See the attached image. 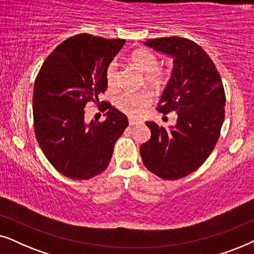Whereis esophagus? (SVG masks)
Returning <instances> with one entry per match:
<instances>
[{
  "mask_svg": "<svg viewBox=\"0 0 254 254\" xmlns=\"http://www.w3.org/2000/svg\"><path fill=\"white\" fill-rule=\"evenodd\" d=\"M137 123H139L137 120H133V118H129V124L130 125H136Z\"/></svg>",
  "mask_w": 254,
  "mask_h": 254,
  "instance_id": "esophagus-1",
  "label": "esophagus"
}]
</instances>
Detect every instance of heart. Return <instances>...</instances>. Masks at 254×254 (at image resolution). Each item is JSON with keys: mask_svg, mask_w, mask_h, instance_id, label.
<instances>
[{"mask_svg": "<svg viewBox=\"0 0 254 254\" xmlns=\"http://www.w3.org/2000/svg\"><path fill=\"white\" fill-rule=\"evenodd\" d=\"M131 62L138 69L146 74L145 79L146 82L153 88H160L166 82V73L158 68L159 60L155 54L147 50L137 51L131 57ZM106 80L108 86L114 88L118 83V63L117 60H113L107 67ZM152 102V96L147 92L132 93L123 92L120 94L115 100V104L122 113L129 115L131 117H139L144 113L145 109Z\"/></svg>", "mask_w": 254, "mask_h": 254, "instance_id": "b5f03b06", "label": "heart"}]
</instances>
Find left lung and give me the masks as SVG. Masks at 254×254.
<instances>
[{"label":"left lung","instance_id":"1","mask_svg":"<svg viewBox=\"0 0 254 254\" xmlns=\"http://www.w3.org/2000/svg\"><path fill=\"white\" fill-rule=\"evenodd\" d=\"M173 58V70L157 110L178 114L166 130L146 122L151 138L140 145L145 167L165 180H177L197 170L217 143L225 114L222 79L210 57L197 44L181 37L144 43Z\"/></svg>","mask_w":254,"mask_h":254}]
</instances>
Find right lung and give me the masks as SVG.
I'll list each match as a JSON object with an SVG mask.
<instances>
[{"instance_id":"right-lung-1","label":"right lung","mask_w":254,"mask_h":254,"mask_svg":"<svg viewBox=\"0 0 254 254\" xmlns=\"http://www.w3.org/2000/svg\"><path fill=\"white\" fill-rule=\"evenodd\" d=\"M124 39L81 33L66 39L47 57L33 87L36 138L47 160L59 173L87 180L102 173L116 140L129 125L127 117L102 102L106 121H84L88 102L100 103L106 92V70Z\"/></svg>"}]
</instances>
